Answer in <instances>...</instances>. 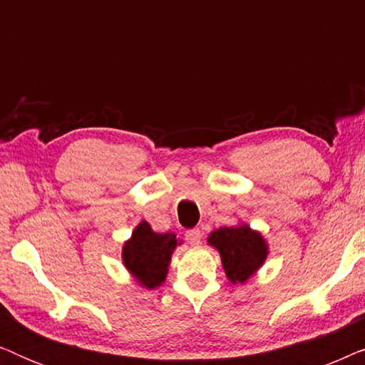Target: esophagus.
<instances>
[{
	"label": "esophagus",
	"mask_w": 365,
	"mask_h": 365,
	"mask_svg": "<svg viewBox=\"0 0 365 365\" xmlns=\"http://www.w3.org/2000/svg\"><path fill=\"white\" fill-rule=\"evenodd\" d=\"M186 239L187 242L191 244V246H199L201 244V239H202V234L199 229H191V231L186 232Z\"/></svg>",
	"instance_id": "esophagus-1"
}]
</instances>
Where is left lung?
<instances>
[{"instance_id":"obj_1","label":"left lung","mask_w":365,"mask_h":365,"mask_svg":"<svg viewBox=\"0 0 365 365\" xmlns=\"http://www.w3.org/2000/svg\"><path fill=\"white\" fill-rule=\"evenodd\" d=\"M207 244L221 256L222 269L231 284H244L264 266L269 244L261 232L246 222L209 232Z\"/></svg>"}]
</instances>
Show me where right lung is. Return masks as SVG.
Listing matches in <instances>:
<instances>
[{"label":"right lung","mask_w":365,"mask_h":365,"mask_svg":"<svg viewBox=\"0 0 365 365\" xmlns=\"http://www.w3.org/2000/svg\"><path fill=\"white\" fill-rule=\"evenodd\" d=\"M181 244L174 232H156L151 224L141 221L123 244V264L139 287H161L166 282L173 254Z\"/></svg>","instance_id":"1"}]
</instances>
